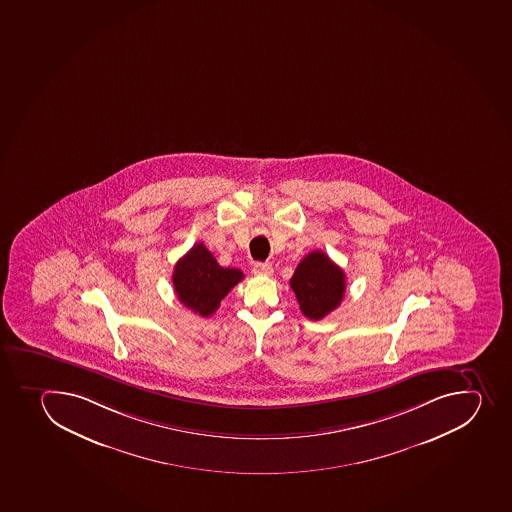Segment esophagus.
I'll return each mask as SVG.
<instances>
[{
    "instance_id": "1",
    "label": "esophagus",
    "mask_w": 512,
    "mask_h": 512,
    "mask_svg": "<svg viewBox=\"0 0 512 512\" xmlns=\"http://www.w3.org/2000/svg\"><path fill=\"white\" fill-rule=\"evenodd\" d=\"M252 272H254L255 275H260V277H270L273 273V268L270 263H255Z\"/></svg>"
}]
</instances>
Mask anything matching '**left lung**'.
I'll list each match as a JSON object with an SVG mask.
<instances>
[{"mask_svg":"<svg viewBox=\"0 0 512 512\" xmlns=\"http://www.w3.org/2000/svg\"><path fill=\"white\" fill-rule=\"evenodd\" d=\"M345 283V272L322 250H313L298 263L290 287L303 315L310 320H322L340 305Z\"/></svg>","mask_w":512,"mask_h":512,"instance_id":"obj_1","label":"left lung"}]
</instances>
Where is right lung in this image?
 I'll return each instance as SVG.
<instances>
[{
  "label": "right lung",
  "mask_w": 512,
  "mask_h": 512,
  "mask_svg": "<svg viewBox=\"0 0 512 512\" xmlns=\"http://www.w3.org/2000/svg\"><path fill=\"white\" fill-rule=\"evenodd\" d=\"M242 278L239 268L220 267L202 242L179 258L172 273L177 298L200 317H210Z\"/></svg>",
  "instance_id": "add662e5"
}]
</instances>
